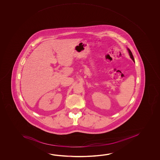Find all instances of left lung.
<instances>
[{"mask_svg":"<svg viewBox=\"0 0 160 160\" xmlns=\"http://www.w3.org/2000/svg\"><path fill=\"white\" fill-rule=\"evenodd\" d=\"M128 51H129V53L130 56V58H132V59H133V61L134 62V59L133 58V54H132V52H131V51L130 50L129 48H128Z\"/></svg>","mask_w":160,"mask_h":160,"instance_id":"1","label":"left lung"}]
</instances>
